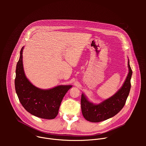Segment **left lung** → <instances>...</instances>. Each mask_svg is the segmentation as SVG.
<instances>
[{
    "label": "left lung",
    "instance_id": "left-lung-1",
    "mask_svg": "<svg viewBox=\"0 0 146 146\" xmlns=\"http://www.w3.org/2000/svg\"><path fill=\"white\" fill-rule=\"evenodd\" d=\"M129 73L121 89L113 96L101 103L94 105L90 102L84 94L81 95V106L83 116L88 121L98 122L106 120L119 113L123 108L131 89V78L132 70L128 60Z\"/></svg>",
    "mask_w": 146,
    "mask_h": 146
}]
</instances>
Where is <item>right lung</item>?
Wrapping results in <instances>:
<instances>
[{"instance_id":"add662e5","label":"right lung","mask_w":146,"mask_h":146,"mask_svg":"<svg viewBox=\"0 0 146 146\" xmlns=\"http://www.w3.org/2000/svg\"><path fill=\"white\" fill-rule=\"evenodd\" d=\"M23 47L16 66L15 91L20 103L31 114L44 119H54L58 114L61 102L72 86H59L43 90L33 86L27 78L23 64Z\"/></svg>"}]
</instances>
